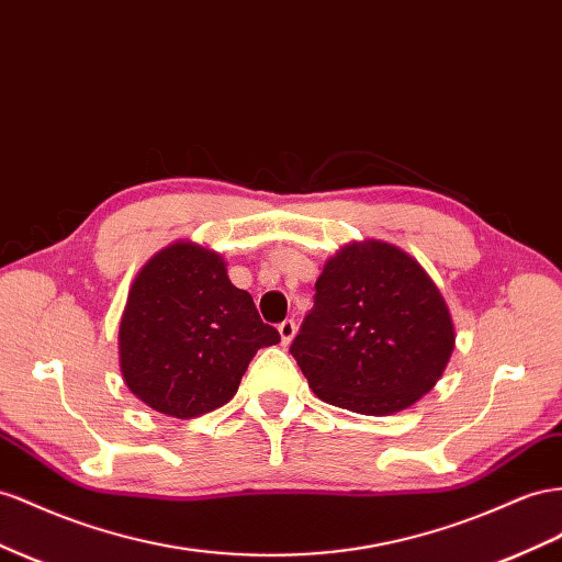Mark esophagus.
<instances>
[{"label":"esophagus","instance_id":"1","mask_svg":"<svg viewBox=\"0 0 562 562\" xmlns=\"http://www.w3.org/2000/svg\"><path fill=\"white\" fill-rule=\"evenodd\" d=\"M295 330H297V326H295V322H293V318H285V322H281V324H279V333H281V342H283V345H288V342H291V340L295 338Z\"/></svg>","mask_w":562,"mask_h":562}]
</instances>
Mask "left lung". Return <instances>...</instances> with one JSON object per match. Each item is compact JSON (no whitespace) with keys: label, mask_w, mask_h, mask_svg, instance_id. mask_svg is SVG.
Instances as JSON below:
<instances>
[{"label":"left lung","mask_w":562,"mask_h":562,"mask_svg":"<svg viewBox=\"0 0 562 562\" xmlns=\"http://www.w3.org/2000/svg\"><path fill=\"white\" fill-rule=\"evenodd\" d=\"M314 291L291 355L316 397L390 416L432 390L453 350V324L412 255L383 240L345 246Z\"/></svg>","instance_id":"1"}]
</instances>
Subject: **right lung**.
I'll return each mask as SVG.
<instances>
[{"instance_id":"obj_1","label":"right lung","mask_w":562,"mask_h":562,"mask_svg":"<svg viewBox=\"0 0 562 562\" xmlns=\"http://www.w3.org/2000/svg\"><path fill=\"white\" fill-rule=\"evenodd\" d=\"M281 340L222 255L175 244L134 279L120 322V369L132 394L160 414L195 418L229 402L260 347Z\"/></svg>"}]
</instances>
